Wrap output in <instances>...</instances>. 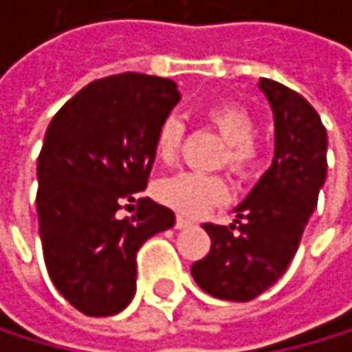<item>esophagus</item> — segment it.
<instances>
[{
	"label": "esophagus",
	"mask_w": 352,
	"mask_h": 352,
	"mask_svg": "<svg viewBox=\"0 0 352 352\" xmlns=\"http://www.w3.org/2000/svg\"><path fill=\"white\" fill-rule=\"evenodd\" d=\"M191 226H193V221H191V219L182 217V214H178V217H176V228L185 230V228H191Z\"/></svg>",
	"instance_id": "esophagus-1"
}]
</instances>
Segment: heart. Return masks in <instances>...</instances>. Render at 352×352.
Returning a JSON list of instances; mask_svg holds the SVG:
<instances>
[{"mask_svg":"<svg viewBox=\"0 0 352 352\" xmlns=\"http://www.w3.org/2000/svg\"><path fill=\"white\" fill-rule=\"evenodd\" d=\"M208 126L226 142L223 163L239 176H250L262 161V148L252 140L254 118L239 105H217L206 113ZM182 140V124L178 118H165L155 138L157 159L170 163L176 159ZM157 195L163 204L187 217H197L210 206L221 204L228 197V185L221 176L178 172L163 178L157 185Z\"/></svg>","mask_w":352,"mask_h":352,"instance_id":"heart-1","label":"heart"}]
</instances>
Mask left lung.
<instances>
[{"label": "left lung", "mask_w": 352, "mask_h": 352, "mask_svg": "<svg viewBox=\"0 0 352 352\" xmlns=\"http://www.w3.org/2000/svg\"><path fill=\"white\" fill-rule=\"evenodd\" d=\"M258 87L273 109V163L234 208V223L202 226L210 252L191 267L204 292L239 303L286 273L327 178V131L316 109L277 81L260 79Z\"/></svg>", "instance_id": "8db88e82"}]
</instances>
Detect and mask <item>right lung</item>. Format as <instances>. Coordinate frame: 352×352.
<instances>
[{
  "instance_id": "1",
  "label": "right lung",
  "mask_w": 352,
  "mask_h": 352,
  "mask_svg": "<svg viewBox=\"0 0 352 352\" xmlns=\"http://www.w3.org/2000/svg\"><path fill=\"white\" fill-rule=\"evenodd\" d=\"M180 100L170 79L111 75L79 90L53 116L38 157V226L53 286L85 316L131 303L140 247L176 223L146 189L155 138ZM138 201L122 220L117 210Z\"/></svg>"
}]
</instances>
